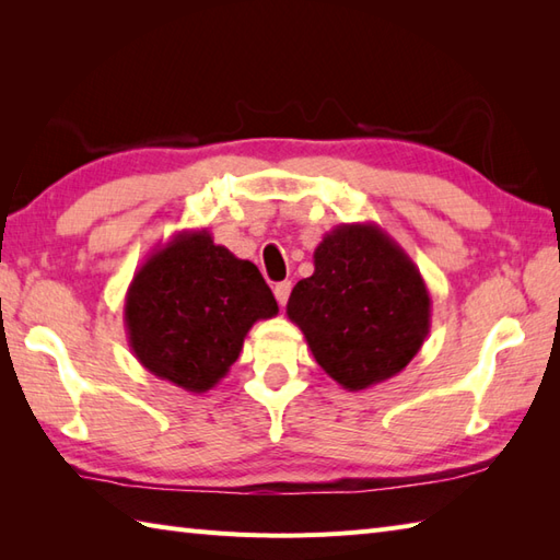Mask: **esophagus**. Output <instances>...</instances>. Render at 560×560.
Instances as JSON below:
<instances>
[{
    "label": "esophagus",
    "instance_id": "34e87169",
    "mask_svg": "<svg viewBox=\"0 0 560 560\" xmlns=\"http://www.w3.org/2000/svg\"><path fill=\"white\" fill-rule=\"evenodd\" d=\"M273 295H277V301H279V305H281V307L287 305L289 295H291V281H281V283H277V287H273Z\"/></svg>",
    "mask_w": 560,
    "mask_h": 560
}]
</instances>
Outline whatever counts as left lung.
Masks as SVG:
<instances>
[{"mask_svg": "<svg viewBox=\"0 0 560 560\" xmlns=\"http://www.w3.org/2000/svg\"><path fill=\"white\" fill-rule=\"evenodd\" d=\"M313 259L287 315L319 368L349 392L401 373L431 331V293L413 259L375 223L337 225Z\"/></svg>", "mask_w": 560, "mask_h": 560, "instance_id": "8db88e82", "label": "left lung"}]
</instances>
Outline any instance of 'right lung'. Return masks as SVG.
<instances>
[{
    "label": "right lung",
    "instance_id": "add662e5",
    "mask_svg": "<svg viewBox=\"0 0 560 560\" xmlns=\"http://www.w3.org/2000/svg\"><path fill=\"white\" fill-rule=\"evenodd\" d=\"M279 313L259 269L217 245L207 229L180 231L153 249L125 295L137 361L192 395L219 385L257 319Z\"/></svg>",
    "mask_w": 560,
    "mask_h": 560
}]
</instances>
